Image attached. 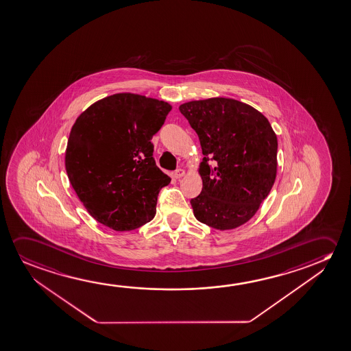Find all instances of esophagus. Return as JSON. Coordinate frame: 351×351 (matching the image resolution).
<instances>
[{"mask_svg":"<svg viewBox=\"0 0 351 351\" xmlns=\"http://www.w3.org/2000/svg\"><path fill=\"white\" fill-rule=\"evenodd\" d=\"M184 169H178L176 171H175V173H173V178H184Z\"/></svg>","mask_w":351,"mask_h":351,"instance_id":"esophagus-1","label":"esophagus"}]
</instances>
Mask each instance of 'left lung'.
Here are the masks:
<instances>
[{
	"label": "left lung",
	"instance_id": "left-lung-1",
	"mask_svg": "<svg viewBox=\"0 0 351 351\" xmlns=\"http://www.w3.org/2000/svg\"><path fill=\"white\" fill-rule=\"evenodd\" d=\"M178 109L199 137L204 156L198 169L203 189L191 199L195 219L220 231L242 226L275 184V131L259 110L233 98L191 101Z\"/></svg>",
	"mask_w": 351,
	"mask_h": 351
}]
</instances>
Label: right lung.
<instances>
[{
    "instance_id": "1",
    "label": "right lung",
    "mask_w": 351,
    "mask_h": 351,
    "mask_svg": "<svg viewBox=\"0 0 351 351\" xmlns=\"http://www.w3.org/2000/svg\"><path fill=\"white\" fill-rule=\"evenodd\" d=\"M171 108L164 101L123 92L77 117L65 149V170L96 221L124 232L153 220L159 191L171 178L156 167L151 140Z\"/></svg>"
}]
</instances>
